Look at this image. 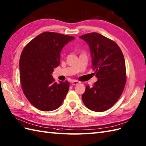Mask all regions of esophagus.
<instances>
[{"instance_id":"34e87169","label":"esophagus","mask_w":146,"mask_h":146,"mask_svg":"<svg viewBox=\"0 0 146 146\" xmlns=\"http://www.w3.org/2000/svg\"><path fill=\"white\" fill-rule=\"evenodd\" d=\"M72 83V85H76V84L80 83V81H78L73 80V81H72V83Z\"/></svg>"}]
</instances>
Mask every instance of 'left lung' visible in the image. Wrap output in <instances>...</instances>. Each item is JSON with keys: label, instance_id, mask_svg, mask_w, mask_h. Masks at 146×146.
I'll return each instance as SVG.
<instances>
[{"label": "left lung", "instance_id": "left-lung-1", "mask_svg": "<svg viewBox=\"0 0 146 146\" xmlns=\"http://www.w3.org/2000/svg\"><path fill=\"white\" fill-rule=\"evenodd\" d=\"M79 37L88 44L98 78L92 87L86 86L83 102L91 111L103 112L117 102L124 90L126 71L123 53L116 42L98 33Z\"/></svg>", "mask_w": 146, "mask_h": 146}]
</instances>
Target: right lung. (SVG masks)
I'll return each instance as SVG.
<instances>
[{"mask_svg":"<svg viewBox=\"0 0 146 146\" xmlns=\"http://www.w3.org/2000/svg\"><path fill=\"white\" fill-rule=\"evenodd\" d=\"M74 38L61 33L43 32L23 48L19 62L20 83L27 100L37 109L56 110L65 98L69 82L56 83L52 73L60 65L63 46Z\"/></svg>","mask_w":146,"mask_h":146,"instance_id":"right-lung-1","label":"right lung"}]
</instances>
